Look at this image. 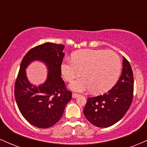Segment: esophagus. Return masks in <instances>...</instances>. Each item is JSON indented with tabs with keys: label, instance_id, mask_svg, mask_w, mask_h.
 Masks as SVG:
<instances>
[{
	"label": "esophagus",
	"instance_id": "1",
	"mask_svg": "<svg viewBox=\"0 0 147 147\" xmlns=\"http://www.w3.org/2000/svg\"><path fill=\"white\" fill-rule=\"evenodd\" d=\"M79 95V94H77V93H72V97H73V98H76V97H78Z\"/></svg>",
	"mask_w": 147,
	"mask_h": 147
}]
</instances>
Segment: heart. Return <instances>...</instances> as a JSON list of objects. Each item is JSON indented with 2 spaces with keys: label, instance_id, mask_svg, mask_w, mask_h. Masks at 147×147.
<instances>
[{
  "label": "heart",
  "instance_id": "heart-1",
  "mask_svg": "<svg viewBox=\"0 0 147 147\" xmlns=\"http://www.w3.org/2000/svg\"><path fill=\"white\" fill-rule=\"evenodd\" d=\"M121 70V61L113 51L85 49L72 54V60L65 59L61 64L63 79L71 82L76 77H83L70 85L75 91L90 90L99 94L109 90L117 82Z\"/></svg>",
  "mask_w": 147,
  "mask_h": 147
}]
</instances>
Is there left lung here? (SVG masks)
Masks as SVG:
<instances>
[{
	"label": "left lung",
	"mask_w": 147,
	"mask_h": 147,
	"mask_svg": "<svg viewBox=\"0 0 147 147\" xmlns=\"http://www.w3.org/2000/svg\"><path fill=\"white\" fill-rule=\"evenodd\" d=\"M134 90L133 73L125 57L118 82L110 90L97 97H88L84 114L91 124L107 128L120 120L132 103Z\"/></svg>",
	"instance_id": "8db88e82"
}]
</instances>
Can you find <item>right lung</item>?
I'll list each match as a JSON object with an SVG mask.
<instances>
[{
	"label": "right lung",
	"mask_w": 147,
	"mask_h": 147,
	"mask_svg": "<svg viewBox=\"0 0 147 147\" xmlns=\"http://www.w3.org/2000/svg\"><path fill=\"white\" fill-rule=\"evenodd\" d=\"M64 45L45 43L34 47L22 60L14 85V97L20 112L28 122L40 129L55 125L71 100L72 92L61 77ZM34 60H41L49 67L48 79L38 87L30 84L25 68Z\"/></svg>",
	"instance_id": "add662e5"
}]
</instances>
